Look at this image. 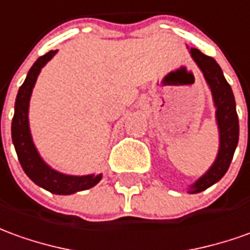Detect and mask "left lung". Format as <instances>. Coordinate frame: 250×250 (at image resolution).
<instances>
[{
    "mask_svg": "<svg viewBox=\"0 0 250 250\" xmlns=\"http://www.w3.org/2000/svg\"><path fill=\"white\" fill-rule=\"evenodd\" d=\"M191 58L203 73L204 80L208 85L215 107V120L219 132V149L215 161L212 162L207 172L202 174L193 184L188 187V193H199L222 179L228 172L233 160L235 147L238 145L240 125L235 111V100L233 90L223 76L222 69L215 59L204 55L196 48L189 50Z\"/></svg>",
    "mask_w": 250,
    "mask_h": 250,
    "instance_id": "8db88e82",
    "label": "left lung"
}]
</instances>
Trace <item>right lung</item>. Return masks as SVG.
Returning a JSON list of instances; mask_svg holds the SVG:
<instances>
[{
	"label": "right lung",
	"instance_id": "obj_1",
	"mask_svg": "<svg viewBox=\"0 0 250 250\" xmlns=\"http://www.w3.org/2000/svg\"><path fill=\"white\" fill-rule=\"evenodd\" d=\"M58 52H47L46 55L40 57L29 69L27 78L22 83L15 103V115L12 120V141L15 145L16 153L19 161L21 164L22 170L25 172L29 179L36 186L44 188L46 191L55 193V195H71L76 192L85 191L97 183H100L103 174H83V176H74L59 172L47 164L35 146L31 128H29V100L32 96L36 80L40 71L50 62L54 55Z\"/></svg>",
	"mask_w": 250,
	"mask_h": 250
}]
</instances>
